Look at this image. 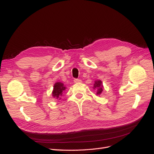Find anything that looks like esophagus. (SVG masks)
Masks as SVG:
<instances>
[{"mask_svg": "<svg viewBox=\"0 0 154 154\" xmlns=\"http://www.w3.org/2000/svg\"><path fill=\"white\" fill-rule=\"evenodd\" d=\"M74 83H81L82 82V80H80V79H74Z\"/></svg>", "mask_w": 154, "mask_h": 154, "instance_id": "esophagus-1", "label": "esophagus"}]
</instances>
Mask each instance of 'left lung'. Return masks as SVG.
Wrapping results in <instances>:
<instances>
[{
    "mask_svg": "<svg viewBox=\"0 0 154 154\" xmlns=\"http://www.w3.org/2000/svg\"><path fill=\"white\" fill-rule=\"evenodd\" d=\"M94 89H96V95H101L102 94V92H103V85L102 82L100 80H97L94 82V87H93Z\"/></svg>",
    "mask_w": 154,
    "mask_h": 154,
    "instance_id": "obj_1",
    "label": "left lung"
}]
</instances>
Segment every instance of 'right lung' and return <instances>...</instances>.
<instances>
[{
  "mask_svg": "<svg viewBox=\"0 0 154 154\" xmlns=\"http://www.w3.org/2000/svg\"><path fill=\"white\" fill-rule=\"evenodd\" d=\"M66 87L62 82H56L54 84L53 90L52 92V96L54 98L57 100L61 99V96L64 91H66Z\"/></svg>",
  "mask_w": 154,
  "mask_h": 154,
  "instance_id": "add662e5",
  "label": "right lung"
}]
</instances>
